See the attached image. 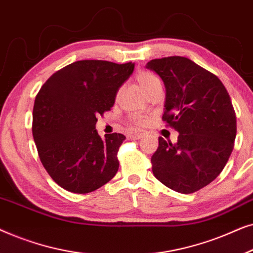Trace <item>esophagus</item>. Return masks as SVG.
Segmentation results:
<instances>
[{
	"label": "esophagus",
	"instance_id": "34e87169",
	"mask_svg": "<svg viewBox=\"0 0 253 253\" xmlns=\"http://www.w3.org/2000/svg\"><path fill=\"white\" fill-rule=\"evenodd\" d=\"M143 136H144V131L141 130H132L127 133V137H129L130 139H140Z\"/></svg>",
	"mask_w": 253,
	"mask_h": 253
}]
</instances>
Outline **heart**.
<instances>
[{"label":"heart","instance_id":"b5f03b06","mask_svg":"<svg viewBox=\"0 0 253 253\" xmlns=\"http://www.w3.org/2000/svg\"><path fill=\"white\" fill-rule=\"evenodd\" d=\"M159 79L155 77L154 75L150 74V72H146V71H141L139 74L137 75V82L139 83V85L141 86V88L144 89L145 92L147 91L148 88L151 87L152 85L154 84L155 82H158ZM132 121L134 123L137 124H144L146 122V117L144 116H140V115H134L132 116Z\"/></svg>","mask_w":253,"mask_h":253}]
</instances>
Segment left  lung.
<instances>
[{"instance_id": "left-lung-1", "label": "left lung", "mask_w": 253, "mask_h": 253, "mask_svg": "<svg viewBox=\"0 0 253 253\" xmlns=\"http://www.w3.org/2000/svg\"><path fill=\"white\" fill-rule=\"evenodd\" d=\"M146 68L164 82L162 120L179 133L175 144L159 138L152 170L174 191H198L219 176L233 152L236 115L230 96L215 75L186 57L157 58Z\"/></svg>"}]
</instances>
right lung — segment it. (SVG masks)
Masks as SVG:
<instances>
[{
	"mask_svg": "<svg viewBox=\"0 0 253 253\" xmlns=\"http://www.w3.org/2000/svg\"><path fill=\"white\" fill-rule=\"evenodd\" d=\"M134 64L77 61L51 75L33 107L32 133L44 169L61 188L88 193L119 170L117 152L126 136H99L96 116L114 106Z\"/></svg>",
	"mask_w": 253,
	"mask_h": 253,
	"instance_id": "obj_1",
	"label": "right lung"
}]
</instances>
